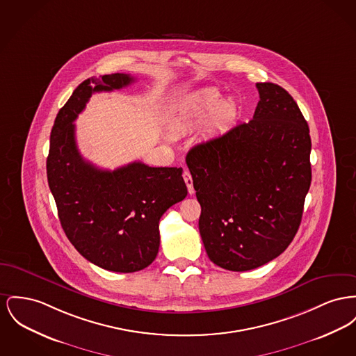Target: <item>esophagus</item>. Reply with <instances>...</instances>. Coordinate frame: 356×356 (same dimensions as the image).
I'll list each match as a JSON object with an SVG mask.
<instances>
[{
	"instance_id": "esophagus-1",
	"label": "esophagus",
	"mask_w": 356,
	"mask_h": 356,
	"mask_svg": "<svg viewBox=\"0 0 356 356\" xmlns=\"http://www.w3.org/2000/svg\"><path fill=\"white\" fill-rule=\"evenodd\" d=\"M183 177H184V181H186V184H187V188H188L189 195H192L195 191H193V184H192V177H191V173H189V170H184V173H183Z\"/></svg>"
}]
</instances>
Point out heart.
<instances>
[{
  "label": "heart",
  "instance_id": "heart-1",
  "mask_svg": "<svg viewBox=\"0 0 356 356\" xmlns=\"http://www.w3.org/2000/svg\"><path fill=\"white\" fill-rule=\"evenodd\" d=\"M211 111V124L216 127H220L230 124L236 117L238 108L234 99L226 98L220 101L219 91L207 88L193 94L179 107L175 117V125L183 127L191 122L200 121L206 118Z\"/></svg>",
  "mask_w": 356,
  "mask_h": 356
}]
</instances>
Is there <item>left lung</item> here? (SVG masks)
Returning a JSON list of instances; mask_svg holds the SVG:
<instances>
[{"mask_svg":"<svg viewBox=\"0 0 356 356\" xmlns=\"http://www.w3.org/2000/svg\"><path fill=\"white\" fill-rule=\"evenodd\" d=\"M248 124L192 147L187 165L209 258L231 272L259 268L286 250L311 187L309 127L292 95L257 83Z\"/></svg>","mask_w":356,"mask_h":356,"instance_id":"1","label":"left lung"}]
</instances>
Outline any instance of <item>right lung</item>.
<instances>
[{
    "label": "right lung",
    "mask_w": 356,
    "mask_h": 356,
    "mask_svg": "<svg viewBox=\"0 0 356 356\" xmlns=\"http://www.w3.org/2000/svg\"><path fill=\"white\" fill-rule=\"evenodd\" d=\"M133 82L127 74H111L79 84L56 115L47 159L48 186L67 238L87 261L110 272L149 266L160 248V218L188 193L181 168L134 161L106 170L81 156L74 121L90 97Z\"/></svg>",
    "instance_id": "obj_1"
}]
</instances>
